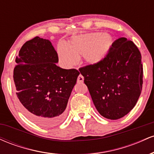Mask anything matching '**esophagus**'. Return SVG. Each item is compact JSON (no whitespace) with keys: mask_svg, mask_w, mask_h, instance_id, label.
Here are the masks:
<instances>
[{"mask_svg":"<svg viewBox=\"0 0 154 154\" xmlns=\"http://www.w3.org/2000/svg\"><path fill=\"white\" fill-rule=\"evenodd\" d=\"M83 81H84V77L82 75H79L77 77V82H83Z\"/></svg>","mask_w":154,"mask_h":154,"instance_id":"esophagus-1","label":"esophagus"}]
</instances>
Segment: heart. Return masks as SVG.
Returning <instances> with one entry per match:
<instances>
[{"instance_id": "obj_1", "label": "heart", "mask_w": 154, "mask_h": 154, "mask_svg": "<svg viewBox=\"0 0 154 154\" xmlns=\"http://www.w3.org/2000/svg\"><path fill=\"white\" fill-rule=\"evenodd\" d=\"M114 42L112 35L100 32L77 35L69 40V46L59 43L58 54L60 59L68 66L75 64L79 56H83L88 64L94 66L107 57Z\"/></svg>"}]
</instances>
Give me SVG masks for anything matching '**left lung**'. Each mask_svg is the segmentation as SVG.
<instances>
[{"mask_svg":"<svg viewBox=\"0 0 154 154\" xmlns=\"http://www.w3.org/2000/svg\"><path fill=\"white\" fill-rule=\"evenodd\" d=\"M79 70L103 117L120 119L135 106L142 91L143 72L141 54L132 41L117 39L102 62Z\"/></svg>","mask_w":154,"mask_h":154,"instance_id":"8db88e82","label":"left lung"}]
</instances>
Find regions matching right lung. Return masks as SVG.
<instances>
[{
  "label": "right lung",
  "instance_id": "add662e5",
  "mask_svg": "<svg viewBox=\"0 0 154 154\" xmlns=\"http://www.w3.org/2000/svg\"><path fill=\"white\" fill-rule=\"evenodd\" d=\"M57 52L49 40L26 41L16 58L14 81L21 109L26 117L51 128L64 119L69 98L79 72L58 66Z\"/></svg>",
  "mask_w": 154,
  "mask_h": 154
}]
</instances>
